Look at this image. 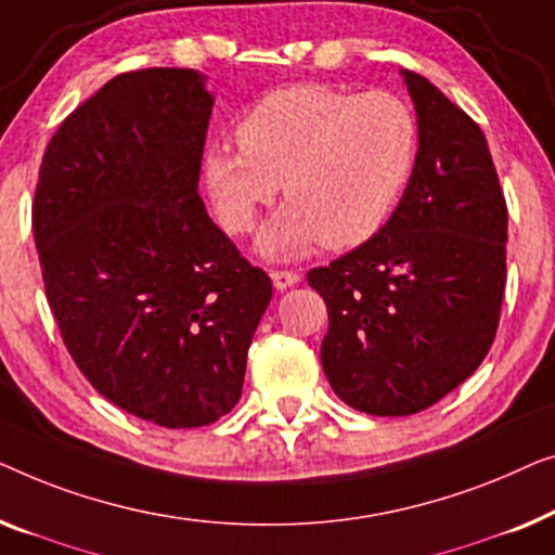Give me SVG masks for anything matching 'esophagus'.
Instances as JSON below:
<instances>
[{
	"instance_id": "esophagus-1",
	"label": "esophagus",
	"mask_w": 555,
	"mask_h": 555,
	"mask_svg": "<svg viewBox=\"0 0 555 555\" xmlns=\"http://www.w3.org/2000/svg\"><path fill=\"white\" fill-rule=\"evenodd\" d=\"M271 281H274V286L279 288V292H284V288H288V286H294V284H299L301 281V276L296 274V271H284V269H276V271H271Z\"/></svg>"
}]
</instances>
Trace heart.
Masks as SVG:
<instances>
[{"instance_id": "obj_1", "label": "heart", "mask_w": 555, "mask_h": 555, "mask_svg": "<svg viewBox=\"0 0 555 555\" xmlns=\"http://www.w3.org/2000/svg\"><path fill=\"white\" fill-rule=\"evenodd\" d=\"M238 153L210 151L206 181L231 233L251 231L279 183L288 201L263 225L259 248L296 259L317 244L352 248L392 216L415 173L420 130L389 92L284 88L263 95L236 125Z\"/></svg>"}]
</instances>
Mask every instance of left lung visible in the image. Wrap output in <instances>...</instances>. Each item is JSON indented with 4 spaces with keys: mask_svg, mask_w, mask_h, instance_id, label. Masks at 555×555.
I'll return each mask as SVG.
<instances>
[{
    "mask_svg": "<svg viewBox=\"0 0 555 555\" xmlns=\"http://www.w3.org/2000/svg\"><path fill=\"white\" fill-rule=\"evenodd\" d=\"M420 147L400 206L370 241L311 269L330 311L322 366L341 402L402 417L433 408L493 347L508 206L480 125L402 69Z\"/></svg>",
    "mask_w": 555,
    "mask_h": 555,
    "instance_id": "8db88e82",
    "label": "left lung"
}]
</instances>
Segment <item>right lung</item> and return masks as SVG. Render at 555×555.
<instances>
[{
  "mask_svg": "<svg viewBox=\"0 0 555 555\" xmlns=\"http://www.w3.org/2000/svg\"><path fill=\"white\" fill-rule=\"evenodd\" d=\"M210 107L196 69L113 77L52 135L33 203L69 357L105 400L173 430L233 410L271 301L198 196Z\"/></svg>",
  "mask_w": 555,
  "mask_h": 555,
  "instance_id": "1",
  "label": "right lung"
}]
</instances>
